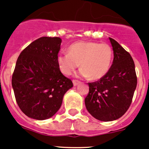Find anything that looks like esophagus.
<instances>
[{
	"instance_id": "1",
	"label": "esophagus",
	"mask_w": 149,
	"mask_h": 149,
	"mask_svg": "<svg viewBox=\"0 0 149 149\" xmlns=\"http://www.w3.org/2000/svg\"><path fill=\"white\" fill-rule=\"evenodd\" d=\"M79 83H80V81H77V80H73V86H77Z\"/></svg>"
}]
</instances>
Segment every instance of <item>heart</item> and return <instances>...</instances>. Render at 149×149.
Here are the masks:
<instances>
[{
  "label": "heart",
  "mask_w": 149,
  "mask_h": 149,
  "mask_svg": "<svg viewBox=\"0 0 149 149\" xmlns=\"http://www.w3.org/2000/svg\"><path fill=\"white\" fill-rule=\"evenodd\" d=\"M112 59V49L106 43L78 42L68 47V52H61L57 63L63 74H71L81 64L78 76L93 80L103 78L109 70Z\"/></svg>",
  "instance_id": "1"
}]
</instances>
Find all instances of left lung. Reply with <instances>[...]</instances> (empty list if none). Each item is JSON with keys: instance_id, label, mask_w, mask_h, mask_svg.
I'll list each match as a JSON object with an SVG mask.
<instances>
[{"instance_id": "obj_1", "label": "left lung", "mask_w": 149, "mask_h": 149, "mask_svg": "<svg viewBox=\"0 0 149 149\" xmlns=\"http://www.w3.org/2000/svg\"><path fill=\"white\" fill-rule=\"evenodd\" d=\"M113 49V62L100 80L88 83L85 98L88 112L104 122L119 119L128 109L137 86L135 64L130 54L119 43L109 37Z\"/></svg>"}]
</instances>
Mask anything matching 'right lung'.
I'll list each match as a JSON object with an SVG mask.
<instances>
[{
  "label": "right lung",
  "instance_id": "1",
  "mask_svg": "<svg viewBox=\"0 0 149 149\" xmlns=\"http://www.w3.org/2000/svg\"><path fill=\"white\" fill-rule=\"evenodd\" d=\"M61 42L60 37H40L18 58L12 87L19 108L29 118H50L61 108L66 91L73 87L57 63Z\"/></svg>",
  "mask_w": 149,
  "mask_h": 149
}]
</instances>
